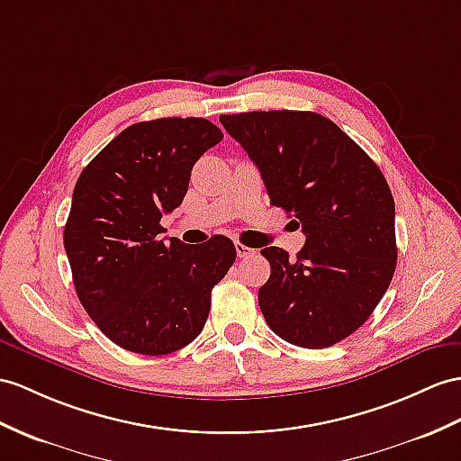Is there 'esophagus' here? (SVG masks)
Wrapping results in <instances>:
<instances>
[{
  "mask_svg": "<svg viewBox=\"0 0 461 461\" xmlns=\"http://www.w3.org/2000/svg\"><path fill=\"white\" fill-rule=\"evenodd\" d=\"M234 249H237V256H239V258H250V256L256 254L254 249H250V246H246V244H242V242L234 244Z\"/></svg>",
  "mask_w": 461,
  "mask_h": 461,
  "instance_id": "34e87169",
  "label": "esophagus"
}]
</instances>
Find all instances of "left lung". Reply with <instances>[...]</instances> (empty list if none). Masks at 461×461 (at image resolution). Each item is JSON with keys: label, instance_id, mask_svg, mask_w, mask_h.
Masks as SVG:
<instances>
[{"label": "left lung", "instance_id": "left-lung-1", "mask_svg": "<svg viewBox=\"0 0 461 461\" xmlns=\"http://www.w3.org/2000/svg\"><path fill=\"white\" fill-rule=\"evenodd\" d=\"M258 166L269 203L305 234L295 260L277 246L262 256L272 274L258 291L279 339L329 348L356 332L387 291L397 266L395 203L377 164L312 111L221 115Z\"/></svg>", "mask_w": 461, "mask_h": 461}]
</instances>
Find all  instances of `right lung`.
<instances>
[{"mask_svg": "<svg viewBox=\"0 0 461 461\" xmlns=\"http://www.w3.org/2000/svg\"><path fill=\"white\" fill-rule=\"evenodd\" d=\"M222 132L201 117L134 122L80 174L64 227L77 299L111 342L164 356L203 330L211 291L237 260L230 239L199 246L160 239L182 205L194 164Z\"/></svg>", "mask_w": 461, "mask_h": 461, "instance_id": "right-lung-1", "label": "right lung"}]
</instances>
